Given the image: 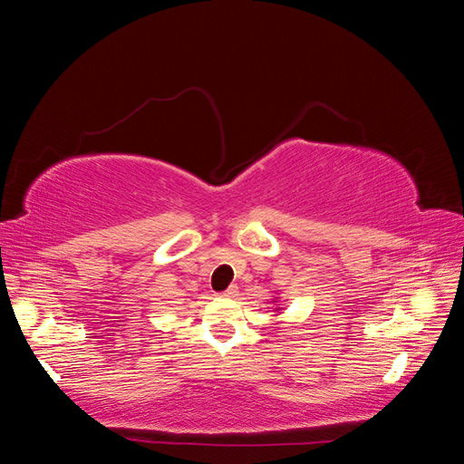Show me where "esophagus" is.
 <instances>
[{
	"label": "esophagus",
	"instance_id": "obj_1",
	"mask_svg": "<svg viewBox=\"0 0 464 464\" xmlns=\"http://www.w3.org/2000/svg\"><path fill=\"white\" fill-rule=\"evenodd\" d=\"M236 290H237V286H236V285H230L227 290H224V292L220 294V296H234Z\"/></svg>",
	"mask_w": 464,
	"mask_h": 464
}]
</instances>
